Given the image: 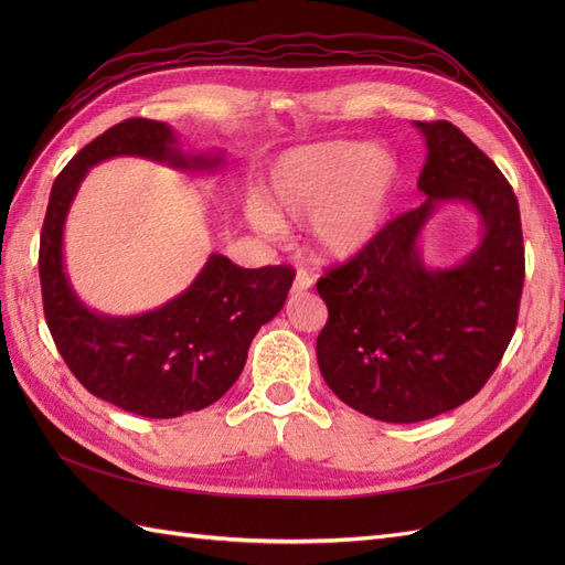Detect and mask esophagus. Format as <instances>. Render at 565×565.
<instances>
[{"mask_svg": "<svg viewBox=\"0 0 565 565\" xmlns=\"http://www.w3.org/2000/svg\"><path fill=\"white\" fill-rule=\"evenodd\" d=\"M313 285V276L306 268H299L297 276H295V282H292V292L299 295V292H306Z\"/></svg>", "mask_w": 565, "mask_h": 565, "instance_id": "esophagus-1", "label": "esophagus"}]
</instances>
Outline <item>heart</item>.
<instances>
[{
    "label": "heart",
    "mask_w": 565,
    "mask_h": 565,
    "mask_svg": "<svg viewBox=\"0 0 565 565\" xmlns=\"http://www.w3.org/2000/svg\"><path fill=\"white\" fill-rule=\"evenodd\" d=\"M398 185V162L382 146L318 143L273 164L264 200L247 204L266 233L306 218V241L328 262H347L380 235Z\"/></svg>",
    "instance_id": "b5f03b06"
}]
</instances>
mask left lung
Listing matches in <instances>:
<instances>
[{"label":"left lung","mask_w":565,"mask_h":565,"mask_svg":"<svg viewBox=\"0 0 565 565\" xmlns=\"http://www.w3.org/2000/svg\"><path fill=\"white\" fill-rule=\"evenodd\" d=\"M426 139V200L318 280L330 318L318 365L337 398L372 419L413 424L473 398L516 330L525 259L514 188L446 119L415 122ZM446 201L471 203L482 243L450 269L426 267L418 235Z\"/></svg>","instance_id":"left-lung-1"}]
</instances>
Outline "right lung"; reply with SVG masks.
Masks as SVG:
<instances>
[{"label":"right lung","instance_id":"obj_1","mask_svg":"<svg viewBox=\"0 0 565 565\" xmlns=\"http://www.w3.org/2000/svg\"><path fill=\"white\" fill-rule=\"evenodd\" d=\"M136 156L181 172H216L224 152L188 156L174 129L131 117L84 146L56 177L40 237L44 318L63 361L96 398L127 413L169 419L216 403L241 377L262 324L276 318L295 268H241L212 254L191 287L141 316H104L84 306L65 276L63 228L89 169Z\"/></svg>","mask_w":565,"mask_h":565}]
</instances>
